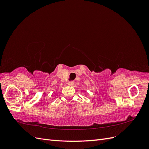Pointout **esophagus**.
<instances>
[{
  "instance_id": "34e87169",
  "label": "esophagus",
  "mask_w": 149,
  "mask_h": 149,
  "mask_svg": "<svg viewBox=\"0 0 149 149\" xmlns=\"http://www.w3.org/2000/svg\"><path fill=\"white\" fill-rule=\"evenodd\" d=\"M74 83V81H70V82L68 83V85L70 86H73Z\"/></svg>"
}]
</instances>
